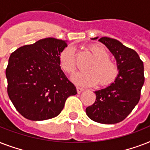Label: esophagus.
<instances>
[{
  "instance_id": "34e87169",
  "label": "esophagus",
  "mask_w": 150,
  "mask_h": 150,
  "mask_svg": "<svg viewBox=\"0 0 150 150\" xmlns=\"http://www.w3.org/2000/svg\"><path fill=\"white\" fill-rule=\"evenodd\" d=\"M76 89H77V92L78 93H81L83 90H84V89H82V88H80V87H76Z\"/></svg>"
}]
</instances>
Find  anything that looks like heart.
<instances>
[{
    "label": "heart",
    "mask_w": 150,
    "mask_h": 150,
    "mask_svg": "<svg viewBox=\"0 0 150 150\" xmlns=\"http://www.w3.org/2000/svg\"><path fill=\"white\" fill-rule=\"evenodd\" d=\"M89 51L96 60L89 65L88 72L78 73L73 81L81 86H93L100 82V85L106 86L116 79L119 69L117 64L110 60L109 52L104 47L93 44L89 47ZM59 64L62 70L73 75L76 70V54L72 46L65 47L59 55Z\"/></svg>",
    "instance_id": "b5f03b06"
}]
</instances>
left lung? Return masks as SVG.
<instances>
[{
	"instance_id": "obj_1",
	"label": "left lung",
	"mask_w": 150,
	"mask_h": 150,
	"mask_svg": "<svg viewBox=\"0 0 150 150\" xmlns=\"http://www.w3.org/2000/svg\"><path fill=\"white\" fill-rule=\"evenodd\" d=\"M99 41L114 56L119 72L109 86L94 92L96 101L86 113L93 121L111 125L123 121L138 104L145 81L144 66L139 54L120 41L106 36Z\"/></svg>"
}]
</instances>
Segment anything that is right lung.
<instances>
[{
    "label": "right lung",
    "mask_w": 150,
    "mask_h": 150,
    "mask_svg": "<svg viewBox=\"0 0 150 150\" xmlns=\"http://www.w3.org/2000/svg\"><path fill=\"white\" fill-rule=\"evenodd\" d=\"M66 41L40 40L14 51L6 68L8 94L18 111L31 121L58 115L68 96L77 94L59 64Z\"/></svg>",
    "instance_id": "right-lung-1"
}]
</instances>
